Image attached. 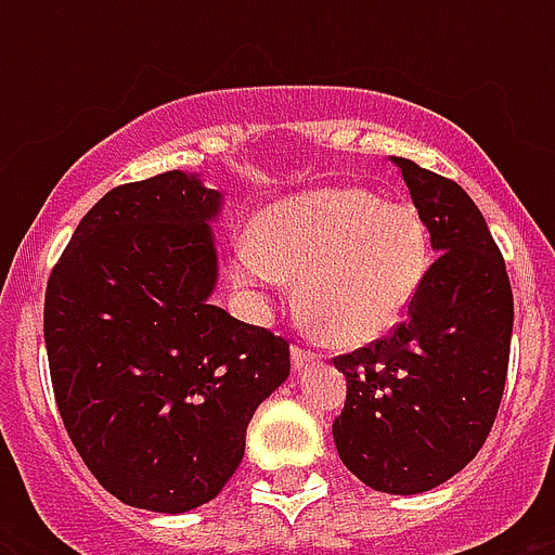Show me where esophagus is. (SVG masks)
Returning a JSON list of instances; mask_svg holds the SVG:
<instances>
[{
	"label": "esophagus",
	"instance_id": "34e87169",
	"mask_svg": "<svg viewBox=\"0 0 555 555\" xmlns=\"http://www.w3.org/2000/svg\"><path fill=\"white\" fill-rule=\"evenodd\" d=\"M291 360H294L296 371H302V369H308L311 363H317V354H313V351H308V348H302V346H294V348H291Z\"/></svg>",
	"mask_w": 555,
	"mask_h": 555
}]
</instances>
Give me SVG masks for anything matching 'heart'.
<instances>
[{
  "mask_svg": "<svg viewBox=\"0 0 555 555\" xmlns=\"http://www.w3.org/2000/svg\"><path fill=\"white\" fill-rule=\"evenodd\" d=\"M431 268L429 227L412 204L363 186H320L268 207L233 253V282L256 305L299 279V302L337 346L400 325Z\"/></svg>",
  "mask_w": 555,
  "mask_h": 555,
  "instance_id": "b5f03b06",
  "label": "heart"
}]
</instances>
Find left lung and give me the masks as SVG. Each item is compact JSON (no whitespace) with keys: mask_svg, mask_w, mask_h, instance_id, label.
Wrapping results in <instances>:
<instances>
[{"mask_svg":"<svg viewBox=\"0 0 555 555\" xmlns=\"http://www.w3.org/2000/svg\"><path fill=\"white\" fill-rule=\"evenodd\" d=\"M391 164L440 256L386 339L334 360L348 379L334 443L365 487L417 495L461 473L490 435L507 379L513 291L475 201L414 160Z\"/></svg>","mask_w":555,"mask_h":555,"instance_id":"1","label":"left lung"}]
</instances>
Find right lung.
I'll return each mask as SVG.
<instances>
[{
  "instance_id": "1",
  "label": "right lung",
  "mask_w": 555,
  "mask_h": 555,
  "mask_svg": "<svg viewBox=\"0 0 555 555\" xmlns=\"http://www.w3.org/2000/svg\"><path fill=\"white\" fill-rule=\"evenodd\" d=\"M221 192L181 169L115 186L46 287L60 417L115 499L186 513L244 457L253 412L291 374L287 339L209 305Z\"/></svg>"
}]
</instances>
